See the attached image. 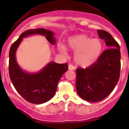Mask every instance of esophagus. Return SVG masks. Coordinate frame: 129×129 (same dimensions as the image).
I'll use <instances>...</instances> for the list:
<instances>
[{"label":"esophagus","instance_id":"obj_1","mask_svg":"<svg viewBox=\"0 0 129 129\" xmlns=\"http://www.w3.org/2000/svg\"><path fill=\"white\" fill-rule=\"evenodd\" d=\"M75 67L72 65V64H69L68 65V70H74Z\"/></svg>","mask_w":129,"mask_h":129}]
</instances>
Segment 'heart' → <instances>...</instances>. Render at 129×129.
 Wrapping results in <instances>:
<instances>
[{
	"mask_svg": "<svg viewBox=\"0 0 129 129\" xmlns=\"http://www.w3.org/2000/svg\"><path fill=\"white\" fill-rule=\"evenodd\" d=\"M68 47L74 52V62L79 67L86 68L95 63L103 50V43L99 39H92L85 34L72 36L68 40ZM61 50L66 52L67 48L62 46Z\"/></svg>",
	"mask_w": 129,
	"mask_h": 129,
	"instance_id": "1",
	"label": "heart"
}]
</instances>
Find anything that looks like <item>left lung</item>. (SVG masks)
Here are the masks:
<instances>
[{"label":"left lung","mask_w":129,"mask_h":129,"mask_svg":"<svg viewBox=\"0 0 129 129\" xmlns=\"http://www.w3.org/2000/svg\"><path fill=\"white\" fill-rule=\"evenodd\" d=\"M108 48L90 67L76 70V89L83 100L98 102L112 92L119 81L121 68L120 47L106 31L98 30Z\"/></svg>","instance_id":"left-lung-1"}]
</instances>
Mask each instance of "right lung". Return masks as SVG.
Listing matches in <instances>:
<instances>
[{
	"instance_id": "right-lung-1",
	"label": "right lung",
	"mask_w": 129,
	"mask_h": 129,
	"mask_svg": "<svg viewBox=\"0 0 129 129\" xmlns=\"http://www.w3.org/2000/svg\"><path fill=\"white\" fill-rule=\"evenodd\" d=\"M34 35L44 36L52 44L56 43L54 33L50 30L38 28L25 31L10 48L9 73L16 90L24 99L29 103L42 104L54 96L58 83L68 67L67 63L50 62L38 72L31 73L22 70L16 59V52L23 38Z\"/></svg>"
}]
</instances>
